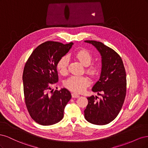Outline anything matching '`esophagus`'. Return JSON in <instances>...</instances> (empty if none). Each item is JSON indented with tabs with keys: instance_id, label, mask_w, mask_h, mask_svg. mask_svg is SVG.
Here are the masks:
<instances>
[{
	"instance_id": "34e87169",
	"label": "esophagus",
	"mask_w": 148,
	"mask_h": 148,
	"mask_svg": "<svg viewBox=\"0 0 148 148\" xmlns=\"http://www.w3.org/2000/svg\"><path fill=\"white\" fill-rule=\"evenodd\" d=\"M71 97H72L73 98H77V97H79V95L75 92H72L71 93Z\"/></svg>"
}]
</instances>
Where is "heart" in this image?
Instances as JSON below:
<instances>
[{
  "label": "heart",
  "instance_id": "obj_1",
  "mask_svg": "<svg viewBox=\"0 0 148 148\" xmlns=\"http://www.w3.org/2000/svg\"><path fill=\"white\" fill-rule=\"evenodd\" d=\"M75 56L84 65L86 66V72L92 77H96L99 74L100 68L97 64H91L92 61L91 53L86 49H80L75 52ZM69 59L68 56L62 57L58 60L56 66L59 72L62 75H65L68 71ZM91 84L89 78L86 76H71L64 83V86L70 90L82 92L84 91Z\"/></svg>",
  "mask_w": 148,
  "mask_h": 148
}]
</instances>
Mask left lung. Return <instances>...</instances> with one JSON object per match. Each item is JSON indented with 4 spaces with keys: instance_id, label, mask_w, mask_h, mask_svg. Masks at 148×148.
I'll return each instance as SVG.
<instances>
[{
    "instance_id": "1",
    "label": "left lung",
    "mask_w": 148,
    "mask_h": 148,
    "mask_svg": "<svg viewBox=\"0 0 148 148\" xmlns=\"http://www.w3.org/2000/svg\"><path fill=\"white\" fill-rule=\"evenodd\" d=\"M97 49L102 57V70L99 81L92 91L100 94L102 98L97 101L92 96L87 97L88 104L84 110L88 122L103 125L114 120L122 109L127 91L126 71L122 58L112 49L96 41H84Z\"/></svg>"
}]
</instances>
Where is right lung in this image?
<instances>
[{
  "mask_svg": "<svg viewBox=\"0 0 148 148\" xmlns=\"http://www.w3.org/2000/svg\"><path fill=\"white\" fill-rule=\"evenodd\" d=\"M73 44L46 41L34 49L26 62L23 73L25 104L31 117L40 125H51L64 117L71 94L65 88L53 91L51 86L59 80L58 60Z\"/></svg>",
  "mask_w": 148,
  "mask_h": 148,
  "instance_id": "add662e5",
  "label": "right lung"
}]
</instances>
